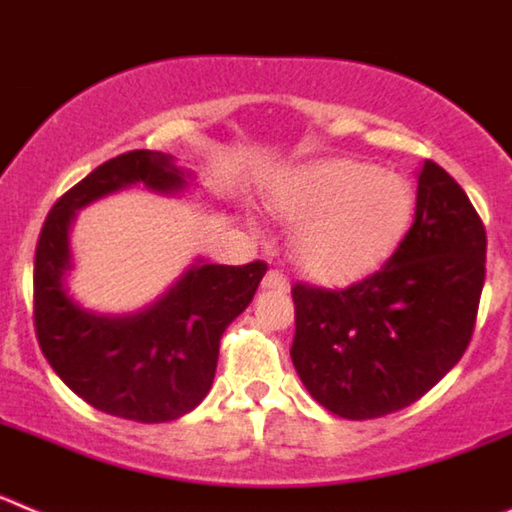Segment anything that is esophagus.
<instances>
[{
  "label": "esophagus",
  "mask_w": 512,
  "mask_h": 512,
  "mask_svg": "<svg viewBox=\"0 0 512 512\" xmlns=\"http://www.w3.org/2000/svg\"><path fill=\"white\" fill-rule=\"evenodd\" d=\"M264 289H277V292H289V282H287V277H284L282 271H277V269H271V271H266V277H264Z\"/></svg>",
  "instance_id": "obj_1"
}]
</instances>
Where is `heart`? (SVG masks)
<instances>
[{
    "label": "heart",
    "instance_id": "1",
    "mask_svg": "<svg viewBox=\"0 0 512 512\" xmlns=\"http://www.w3.org/2000/svg\"><path fill=\"white\" fill-rule=\"evenodd\" d=\"M274 212L300 223L297 264L320 282H351L390 259L415 212L413 184L354 158L295 166L271 189Z\"/></svg>",
    "mask_w": 512,
    "mask_h": 512
}]
</instances>
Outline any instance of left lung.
Returning <instances> with one entry per match:
<instances>
[{
    "label": "left lung",
    "instance_id": "8db88e82",
    "mask_svg": "<svg viewBox=\"0 0 512 512\" xmlns=\"http://www.w3.org/2000/svg\"><path fill=\"white\" fill-rule=\"evenodd\" d=\"M487 235L464 189L433 161L390 261L346 289L295 284L292 364L330 413L382 418L459 364L485 287Z\"/></svg>",
    "mask_w": 512,
    "mask_h": 512
}]
</instances>
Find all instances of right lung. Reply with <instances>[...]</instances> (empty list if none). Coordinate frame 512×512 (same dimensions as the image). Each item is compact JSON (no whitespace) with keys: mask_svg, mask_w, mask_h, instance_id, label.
<instances>
[{"mask_svg":"<svg viewBox=\"0 0 512 512\" xmlns=\"http://www.w3.org/2000/svg\"><path fill=\"white\" fill-rule=\"evenodd\" d=\"M189 182L192 174L169 153L128 151L63 194L40 230L33 274L38 343L63 384L107 415L169 423L197 408L215 379L225 328L246 310L266 274L264 261L223 266L197 259L133 315H99L69 295V230L81 207L133 184L179 194Z\"/></svg>","mask_w":512,"mask_h":512,"instance_id":"right-lung-1","label":"right lung"}]
</instances>
